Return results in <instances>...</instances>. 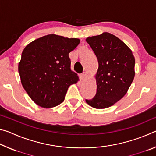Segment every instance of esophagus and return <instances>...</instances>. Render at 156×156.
Here are the masks:
<instances>
[{"mask_svg":"<svg viewBox=\"0 0 156 156\" xmlns=\"http://www.w3.org/2000/svg\"><path fill=\"white\" fill-rule=\"evenodd\" d=\"M87 76V73L86 72H83V73H81V74H80V78L82 80H84V79H85Z\"/></svg>","mask_w":156,"mask_h":156,"instance_id":"obj_1","label":"esophagus"}]
</instances>
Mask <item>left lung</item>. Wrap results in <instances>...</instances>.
I'll use <instances>...</instances> for the list:
<instances>
[{"label": "left lung", "mask_w": 156, "mask_h": 156, "mask_svg": "<svg viewBox=\"0 0 156 156\" xmlns=\"http://www.w3.org/2000/svg\"><path fill=\"white\" fill-rule=\"evenodd\" d=\"M86 41L98 58L97 91L86 102L96 109L109 107L126 94L135 76V58L126 44L113 34L104 32Z\"/></svg>", "instance_id": "left-lung-1"}]
</instances>
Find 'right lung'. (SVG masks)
I'll return each mask as SVG.
<instances>
[{"label":"right lung","instance_id":"add662e5","mask_svg":"<svg viewBox=\"0 0 156 156\" xmlns=\"http://www.w3.org/2000/svg\"><path fill=\"white\" fill-rule=\"evenodd\" d=\"M79 43L78 38L49 34L25 47L18 72L23 88L36 104L51 108L64 101L69 87L78 80L71 70L69 54Z\"/></svg>","mask_w":156,"mask_h":156}]
</instances>
